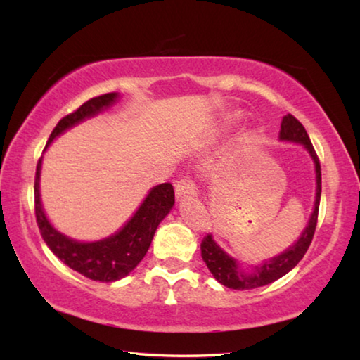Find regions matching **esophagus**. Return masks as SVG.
<instances>
[{"mask_svg":"<svg viewBox=\"0 0 360 360\" xmlns=\"http://www.w3.org/2000/svg\"><path fill=\"white\" fill-rule=\"evenodd\" d=\"M174 193L178 200H182L186 197H195V195H197V187H195L191 179H181L174 187Z\"/></svg>","mask_w":360,"mask_h":360,"instance_id":"1","label":"esophagus"}]
</instances>
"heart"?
I'll return each mask as SVG.
<instances>
[{
	"mask_svg": "<svg viewBox=\"0 0 360 360\" xmlns=\"http://www.w3.org/2000/svg\"><path fill=\"white\" fill-rule=\"evenodd\" d=\"M227 120L230 122V124H233V122L238 120V115H236V114H230L229 117H227Z\"/></svg>",
	"mask_w": 360,
	"mask_h": 360,
	"instance_id": "1",
	"label": "heart"
}]
</instances>
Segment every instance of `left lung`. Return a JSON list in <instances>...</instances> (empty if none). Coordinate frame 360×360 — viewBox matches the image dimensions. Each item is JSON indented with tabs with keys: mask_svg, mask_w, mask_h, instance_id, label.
<instances>
[{
	"mask_svg": "<svg viewBox=\"0 0 360 360\" xmlns=\"http://www.w3.org/2000/svg\"><path fill=\"white\" fill-rule=\"evenodd\" d=\"M279 141L283 143H294L302 144L304 150L311 157L316 174V193H314V205L313 212L308 219L307 227L303 229L300 236L292 243V245L284 249L283 252L273 255L270 259H264L260 264H243L238 259L231 257L219 243L212 238V235L205 236L202 241V257L206 266L210 268L219 283L229 289L235 290H249L257 289L262 285H266L276 279L283 278L284 275L295 268V265L303 259L304 252L308 251L311 245L316 222H318V211L321 202V165L319 158L316 155L314 148L304 127L298 122L294 115H284L281 120V130H279Z\"/></svg>",
	"mask_w": 360,
	"mask_h": 360,
	"instance_id": "obj_1",
	"label": "left lung"
}]
</instances>
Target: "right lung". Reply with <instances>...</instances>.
<instances>
[{
  "mask_svg": "<svg viewBox=\"0 0 360 360\" xmlns=\"http://www.w3.org/2000/svg\"><path fill=\"white\" fill-rule=\"evenodd\" d=\"M119 94L112 92L85 101L77 111L66 115L58 122L51 133L46 149L53 143V139L63 135L66 130L111 108L119 100ZM41 167L42 157L39 158L38 167H36L34 210L38 227L49 249L71 270L81 273L94 281L114 283L130 275L148 252L158 224L168 216V212L173 208V186L169 182H163V184L152 187L143 203L133 212V216L115 233L96 241H77L62 233L49 221L41 202Z\"/></svg>",
  "mask_w": 360,
  "mask_h": 360,
  "instance_id": "right-lung-1",
  "label": "right lung"
}]
</instances>
